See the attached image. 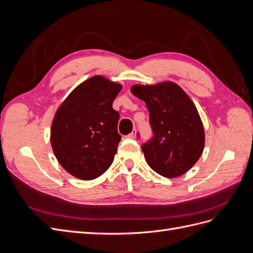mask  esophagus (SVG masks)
<instances>
[{
  "label": "esophagus",
  "mask_w": 253,
  "mask_h": 253,
  "mask_svg": "<svg viewBox=\"0 0 253 253\" xmlns=\"http://www.w3.org/2000/svg\"><path fill=\"white\" fill-rule=\"evenodd\" d=\"M135 137H136V129H133L132 133H129V134L126 136V138H129V139H134Z\"/></svg>",
  "instance_id": "1"
}]
</instances>
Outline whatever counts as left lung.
Returning <instances> with one entry per match:
<instances>
[{
  "label": "left lung",
  "mask_w": 253,
  "mask_h": 253,
  "mask_svg": "<svg viewBox=\"0 0 253 253\" xmlns=\"http://www.w3.org/2000/svg\"><path fill=\"white\" fill-rule=\"evenodd\" d=\"M131 91L145 102L150 113L154 136L141 149L151 169L168 178L188 172L205 145L204 126L193 101L171 81L135 84Z\"/></svg>",
  "instance_id": "obj_1"
}]
</instances>
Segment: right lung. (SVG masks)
Wrapping results in <instances>:
<instances>
[{"label":"right lung","instance_id":"right-lung-1","mask_svg":"<svg viewBox=\"0 0 253 253\" xmlns=\"http://www.w3.org/2000/svg\"><path fill=\"white\" fill-rule=\"evenodd\" d=\"M121 88L119 83L94 76L58 108L50 128L51 148L59 164L75 177L95 179L112 165L121 139L113 101Z\"/></svg>","mask_w":253,"mask_h":253}]
</instances>
